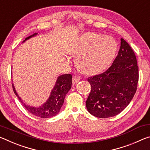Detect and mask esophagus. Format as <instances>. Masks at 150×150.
Returning <instances> with one entry per match:
<instances>
[{
    "label": "esophagus",
    "instance_id": "obj_1",
    "mask_svg": "<svg viewBox=\"0 0 150 150\" xmlns=\"http://www.w3.org/2000/svg\"><path fill=\"white\" fill-rule=\"evenodd\" d=\"M79 81H80V78L77 77V76H75V77H73L72 79L73 84H76V83H77Z\"/></svg>",
    "mask_w": 150,
    "mask_h": 150
}]
</instances>
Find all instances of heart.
Segmentation results:
<instances>
[{"label":"heart","instance_id":"b5f03b06","mask_svg":"<svg viewBox=\"0 0 150 150\" xmlns=\"http://www.w3.org/2000/svg\"><path fill=\"white\" fill-rule=\"evenodd\" d=\"M117 48V43L112 37L87 33L75 42L71 52L79 56L78 67L83 73L93 74L105 69L110 64Z\"/></svg>","mask_w":150,"mask_h":150}]
</instances>
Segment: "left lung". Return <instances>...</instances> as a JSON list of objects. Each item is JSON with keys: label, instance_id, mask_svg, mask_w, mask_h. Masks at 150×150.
I'll list each match as a JSON object with an SVG mask.
<instances>
[{"label": "left lung", "instance_id": "obj_1", "mask_svg": "<svg viewBox=\"0 0 150 150\" xmlns=\"http://www.w3.org/2000/svg\"><path fill=\"white\" fill-rule=\"evenodd\" d=\"M120 47L112 64L103 73L87 79L91 90L86 101L87 110L98 118L118 115L132 99L138 83V66L135 54L120 39Z\"/></svg>", "mask_w": 150, "mask_h": 150}]
</instances>
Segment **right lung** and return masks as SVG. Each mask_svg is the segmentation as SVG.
Here are the masks:
<instances>
[{
  "instance_id": "right-lung-1",
  "label": "right lung",
  "mask_w": 150,
  "mask_h": 150,
  "mask_svg": "<svg viewBox=\"0 0 150 150\" xmlns=\"http://www.w3.org/2000/svg\"><path fill=\"white\" fill-rule=\"evenodd\" d=\"M38 33H35L33 35H30L29 37L26 38V40L31 38L36 35ZM72 85V75L71 74L62 75L57 77V79L55 83L54 87L51 92L50 97L48 98L47 100L42 106L39 107H34V106H28L23 103V101L18 95L16 91L15 90L14 86L12 84V88L15 93L17 96L20 102L22 103L23 106L26 108V110L32 113V115L38 116L43 118H48L53 117L59 113L61 108L64 103V99L65 95H67L68 91L71 88Z\"/></svg>"
}]
</instances>
